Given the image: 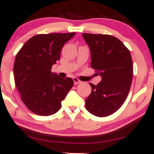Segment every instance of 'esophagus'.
<instances>
[{"instance_id": "obj_1", "label": "esophagus", "mask_w": 154, "mask_h": 154, "mask_svg": "<svg viewBox=\"0 0 154 154\" xmlns=\"http://www.w3.org/2000/svg\"><path fill=\"white\" fill-rule=\"evenodd\" d=\"M73 82H74V84H75V85H76V84H80V83H82V82H81L80 80H79V79H77V78H75V77H74L73 79Z\"/></svg>"}]
</instances>
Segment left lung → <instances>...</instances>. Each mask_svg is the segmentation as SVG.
I'll return each instance as SVG.
<instances>
[{
    "label": "left lung",
    "instance_id": "left-lung-1",
    "mask_svg": "<svg viewBox=\"0 0 154 154\" xmlns=\"http://www.w3.org/2000/svg\"><path fill=\"white\" fill-rule=\"evenodd\" d=\"M91 51V67L102 80L90 83L91 92L86 108L98 117L113 114L123 105L132 81L133 65L129 49L120 40L109 35L83 33Z\"/></svg>",
    "mask_w": 154,
    "mask_h": 154
}]
</instances>
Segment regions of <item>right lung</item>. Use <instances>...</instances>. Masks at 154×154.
Returning <instances> with one entry per match:
<instances>
[{
	"label": "right lung",
	"mask_w": 154,
	"mask_h": 154,
	"mask_svg": "<svg viewBox=\"0 0 154 154\" xmlns=\"http://www.w3.org/2000/svg\"><path fill=\"white\" fill-rule=\"evenodd\" d=\"M75 35H36L17 53L14 65L15 84L24 104L36 115L47 116L57 113L73 86L71 78H60L51 70L60 60L64 44Z\"/></svg>",
	"instance_id": "1"
}]
</instances>
